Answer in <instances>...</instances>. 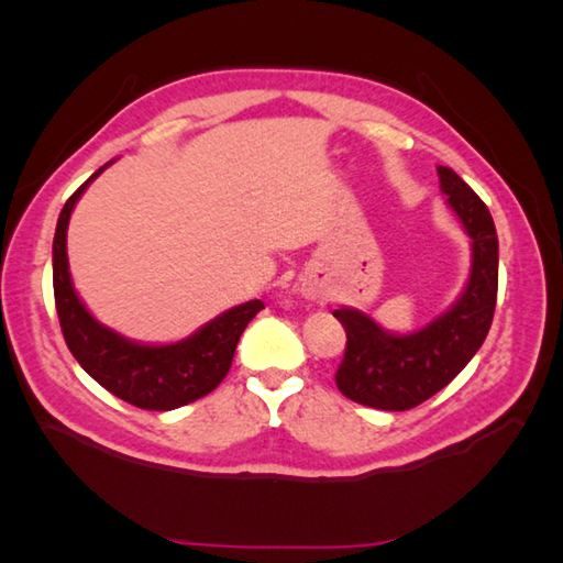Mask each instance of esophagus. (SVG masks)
<instances>
[{"instance_id": "1", "label": "esophagus", "mask_w": 563, "mask_h": 563, "mask_svg": "<svg viewBox=\"0 0 563 563\" xmlns=\"http://www.w3.org/2000/svg\"><path fill=\"white\" fill-rule=\"evenodd\" d=\"M302 295L307 297V300H317V297H319L321 292L317 290V285H312V283H305V285H302Z\"/></svg>"}]
</instances>
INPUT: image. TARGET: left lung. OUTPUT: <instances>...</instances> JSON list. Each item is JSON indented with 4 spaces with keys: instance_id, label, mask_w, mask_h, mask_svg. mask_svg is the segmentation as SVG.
I'll return each instance as SVG.
<instances>
[{
    "instance_id": "obj_1",
    "label": "left lung",
    "mask_w": 563,
    "mask_h": 563,
    "mask_svg": "<svg viewBox=\"0 0 563 563\" xmlns=\"http://www.w3.org/2000/svg\"><path fill=\"white\" fill-rule=\"evenodd\" d=\"M440 190L472 239V273L445 314L413 333H389L357 309H333L345 329V355L336 369L343 397L382 411H406L457 377L482 349L498 295V236L484 200L454 174L438 166Z\"/></svg>"
}]
</instances>
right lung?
I'll use <instances>...</instances> for the list:
<instances>
[{
	"label": "right lung",
	"mask_w": 563,
	"mask_h": 563,
	"mask_svg": "<svg viewBox=\"0 0 563 563\" xmlns=\"http://www.w3.org/2000/svg\"><path fill=\"white\" fill-rule=\"evenodd\" d=\"M106 166L91 174L59 212L53 239V290L59 327L71 355L103 389L137 409L172 411L206 397L220 385L232 367L239 336L261 312L263 302L249 300L227 309L194 336L169 345L128 341L121 333L99 324L77 297L69 278L67 224L77 200Z\"/></svg>",
	"instance_id": "1"
}]
</instances>
